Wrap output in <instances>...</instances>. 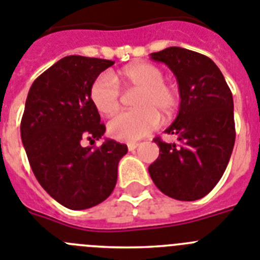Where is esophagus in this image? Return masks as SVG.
<instances>
[{
  "label": "esophagus",
  "mask_w": 260,
  "mask_h": 260,
  "mask_svg": "<svg viewBox=\"0 0 260 260\" xmlns=\"http://www.w3.org/2000/svg\"><path fill=\"white\" fill-rule=\"evenodd\" d=\"M139 145V143H128V150H129V152H133V150H136V148Z\"/></svg>",
  "instance_id": "esophagus-1"
}]
</instances>
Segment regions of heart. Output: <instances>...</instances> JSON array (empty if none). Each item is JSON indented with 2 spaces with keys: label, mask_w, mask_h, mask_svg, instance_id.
<instances>
[{
  "label": "heart",
  "mask_w": 260,
  "mask_h": 260,
  "mask_svg": "<svg viewBox=\"0 0 260 260\" xmlns=\"http://www.w3.org/2000/svg\"><path fill=\"white\" fill-rule=\"evenodd\" d=\"M117 80L125 91L137 92L132 102L136 110L119 114L108 123V135L117 141L135 143L149 136L159 125V114L169 119L178 108V89L164 81V71L157 65H128L119 72ZM90 99L96 111L111 116L120 107V89L110 74H101L90 87Z\"/></svg>",
  "instance_id": "1"
}]
</instances>
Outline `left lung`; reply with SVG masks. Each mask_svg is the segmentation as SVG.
Wrapping results in <instances>:
<instances>
[{"instance_id":"obj_1","label":"left lung","mask_w":260,"mask_h":260,"mask_svg":"<svg viewBox=\"0 0 260 260\" xmlns=\"http://www.w3.org/2000/svg\"><path fill=\"white\" fill-rule=\"evenodd\" d=\"M177 77L180 105L168 129L178 143L159 137L157 161L149 166L155 186L165 195L192 202L211 192L221 179L236 141L233 95L217 65L207 56L180 47L150 53Z\"/></svg>"}]
</instances>
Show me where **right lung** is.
<instances>
[{
	"instance_id": "obj_1",
	"label": "right lung",
	"mask_w": 260,
	"mask_h": 260,
	"mask_svg": "<svg viewBox=\"0 0 260 260\" xmlns=\"http://www.w3.org/2000/svg\"><path fill=\"white\" fill-rule=\"evenodd\" d=\"M115 61L67 56L31 85L21 121V137L40 186L69 209H87L111 195L125 144L106 139L105 124L90 99V87Z\"/></svg>"
}]
</instances>
